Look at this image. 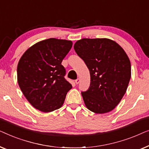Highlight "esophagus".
Returning <instances> with one entry per match:
<instances>
[{"label": "esophagus", "mask_w": 149, "mask_h": 149, "mask_svg": "<svg viewBox=\"0 0 149 149\" xmlns=\"http://www.w3.org/2000/svg\"><path fill=\"white\" fill-rule=\"evenodd\" d=\"M79 81H80V79H79V78H77L75 80V84H78L79 83Z\"/></svg>", "instance_id": "34e87169"}]
</instances>
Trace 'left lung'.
<instances>
[{
	"instance_id": "left-lung-1",
	"label": "left lung",
	"mask_w": 149,
	"mask_h": 149,
	"mask_svg": "<svg viewBox=\"0 0 149 149\" xmlns=\"http://www.w3.org/2000/svg\"><path fill=\"white\" fill-rule=\"evenodd\" d=\"M74 50L88 68L89 88L81 92L90 111L105 113L112 111L126 92L131 77V64L123 49L107 38H83Z\"/></svg>"
}]
</instances>
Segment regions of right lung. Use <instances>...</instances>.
Here are the masks:
<instances>
[{
    "mask_svg": "<svg viewBox=\"0 0 149 149\" xmlns=\"http://www.w3.org/2000/svg\"><path fill=\"white\" fill-rule=\"evenodd\" d=\"M72 42L49 38L35 44L25 52L17 65L21 91L33 107L51 112L63 105L72 86L65 78L61 65Z\"/></svg>",
    "mask_w": 149,
    "mask_h": 149,
    "instance_id": "1",
    "label": "right lung"
}]
</instances>
